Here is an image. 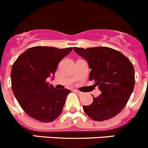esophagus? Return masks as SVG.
Here are the masks:
<instances>
[{
    "instance_id": "obj_1",
    "label": "esophagus",
    "mask_w": 148,
    "mask_h": 148,
    "mask_svg": "<svg viewBox=\"0 0 148 148\" xmlns=\"http://www.w3.org/2000/svg\"><path fill=\"white\" fill-rule=\"evenodd\" d=\"M74 91L75 92V93H77V94H79V95H80V94H82V93H83L82 92H80V90H74Z\"/></svg>"
}]
</instances>
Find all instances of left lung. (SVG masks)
Listing matches in <instances>:
<instances>
[{
    "mask_svg": "<svg viewBox=\"0 0 148 148\" xmlns=\"http://www.w3.org/2000/svg\"><path fill=\"white\" fill-rule=\"evenodd\" d=\"M86 59L91 69L89 79L101 91L85 113L93 120L104 121L114 117L127 104L134 86V70L131 61L122 52L106 47L87 49L73 47Z\"/></svg>",
    "mask_w": 148,
    "mask_h": 148,
    "instance_id": "8db88e82",
    "label": "left lung"
}]
</instances>
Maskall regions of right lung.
<instances>
[{"label":"right lung","mask_w":148,"mask_h":148,"mask_svg":"<svg viewBox=\"0 0 148 148\" xmlns=\"http://www.w3.org/2000/svg\"><path fill=\"white\" fill-rule=\"evenodd\" d=\"M73 47L58 49L37 46L29 48L13 64L11 87L23 110L33 119L51 122L62 112L68 89H57L47 80L55 75L60 61Z\"/></svg>","instance_id":"add662e5"}]
</instances>
